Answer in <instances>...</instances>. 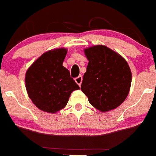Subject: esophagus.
<instances>
[{
	"instance_id": "esophagus-1",
	"label": "esophagus",
	"mask_w": 156,
	"mask_h": 156,
	"mask_svg": "<svg viewBox=\"0 0 156 156\" xmlns=\"http://www.w3.org/2000/svg\"><path fill=\"white\" fill-rule=\"evenodd\" d=\"M82 80H83L82 76H78V77L75 78L76 83L80 86V87L81 83H82Z\"/></svg>"
}]
</instances>
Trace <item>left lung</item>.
Returning a JSON list of instances; mask_svg holds the SVG:
<instances>
[{
    "instance_id": "1",
    "label": "left lung",
    "mask_w": 156,
    "mask_h": 156,
    "mask_svg": "<svg viewBox=\"0 0 156 156\" xmlns=\"http://www.w3.org/2000/svg\"><path fill=\"white\" fill-rule=\"evenodd\" d=\"M89 60L81 90L92 106L101 112L115 109L129 92L132 73L126 60L103 45L84 50Z\"/></svg>"
}]
</instances>
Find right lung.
<instances>
[{"label":"right lung","mask_w":156,"mask_h":156,"mask_svg":"<svg viewBox=\"0 0 156 156\" xmlns=\"http://www.w3.org/2000/svg\"><path fill=\"white\" fill-rule=\"evenodd\" d=\"M67 50H49L28 68L25 86L33 103L41 110L54 113L63 109L71 93L80 87L70 77L69 71L63 66Z\"/></svg>","instance_id":"obj_1"}]
</instances>
